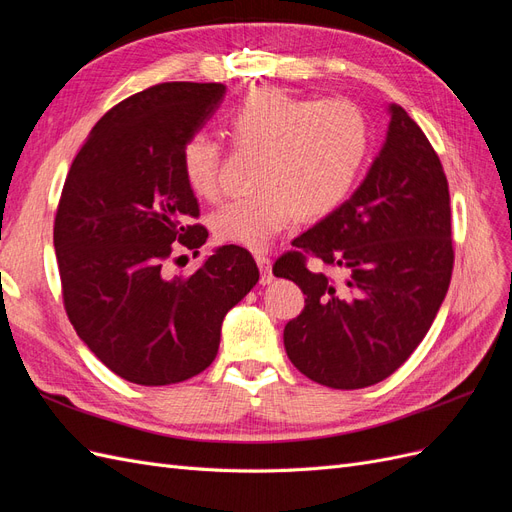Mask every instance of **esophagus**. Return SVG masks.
<instances>
[{
	"mask_svg": "<svg viewBox=\"0 0 512 512\" xmlns=\"http://www.w3.org/2000/svg\"><path fill=\"white\" fill-rule=\"evenodd\" d=\"M256 265L260 269V284L267 286L273 282V271H271V258L265 254H256Z\"/></svg>",
	"mask_w": 512,
	"mask_h": 512,
	"instance_id": "esophagus-1",
	"label": "esophagus"
}]
</instances>
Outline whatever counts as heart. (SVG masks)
<instances>
[{"instance_id": "1", "label": "heart", "mask_w": 512, "mask_h": 512, "mask_svg": "<svg viewBox=\"0 0 512 512\" xmlns=\"http://www.w3.org/2000/svg\"><path fill=\"white\" fill-rule=\"evenodd\" d=\"M230 143L256 153V192L211 215L213 237L262 250L297 215L316 220L344 203L369 153L363 111L346 98L309 100L277 87H258L222 115ZM220 145L192 134L181 147V175L198 198L218 194Z\"/></svg>"}]
</instances>
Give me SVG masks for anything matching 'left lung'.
I'll return each mask as SVG.
<instances>
[{
  "label": "left lung",
  "instance_id": "left-lung-1",
  "mask_svg": "<svg viewBox=\"0 0 512 512\" xmlns=\"http://www.w3.org/2000/svg\"><path fill=\"white\" fill-rule=\"evenodd\" d=\"M365 181L342 207L292 241L273 273L305 294L284 329L303 376L331 389L389 378L423 342L451 284V198L438 153L404 108ZM318 257L324 270H309ZM338 273L331 276L326 269Z\"/></svg>",
  "mask_w": 512,
  "mask_h": 512
}]
</instances>
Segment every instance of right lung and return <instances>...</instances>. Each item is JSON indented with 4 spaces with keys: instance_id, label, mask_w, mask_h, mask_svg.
Instances as JSON below:
<instances>
[{
    "instance_id": "right-lung-1",
    "label": "right lung",
    "mask_w": 512,
    "mask_h": 512,
    "mask_svg": "<svg viewBox=\"0 0 512 512\" xmlns=\"http://www.w3.org/2000/svg\"><path fill=\"white\" fill-rule=\"evenodd\" d=\"M222 83H160L121 100L70 166L53 243L66 314L123 380L164 386L205 371L222 320L258 282L252 254L224 245L190 275L168 260L209 237L181 175V147L218 111ZM183 258V256H179Z\"/></svg>"
}]
</instances>
